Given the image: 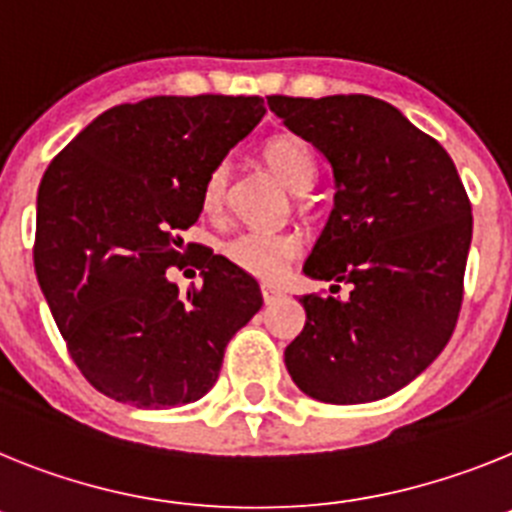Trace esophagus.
<instances>
[{
    "instance_id": "34e87169",
    "label": "esophagus",
    "mask_w": 512,
    "mask_h": 512,
    "mask_svg": "<svg viewBox=\"0 0 512 512\" xmlns=\"http://www.w3.org/2000/svg\"><path fill=\"white\" fill-rule=\"evenodd\" d=\"M278 299H283V291L281 288L275 286H262V301H265V306L275 304Z\"/></svg>"
}]
</instances>
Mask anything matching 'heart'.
I'll use <instances>...</instances> for the list:
<instances>
[{
	"label": "heart",
	"instance_id": "1",
	"mask_svg": "<svg viewBox=\"0 0 512 512\" xmlns=\"http://www.w3.org/2000/svg\"><path fill=\"white\" fill-rule=\"evenodd\" d=\"M262 159L268 164L273 175L293 193H306L317 175L314 157L306 141L296 136H275L262 146ZM231 170L229 164H216L206 177L203 185V211L219 213L229 195ZM299 237L288 231H239L231 239H226L221 252L234 268L244 270L252 278L260 281H278L283 270L299 257Z\"/></svg>",
	"mask_w": 512,
	"mask_h": 512
}]
</instances>
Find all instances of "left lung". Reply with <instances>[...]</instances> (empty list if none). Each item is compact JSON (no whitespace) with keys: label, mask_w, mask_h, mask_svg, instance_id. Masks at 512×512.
Segmentation results:
<instances>
[{"label":"left lung","mask_w":512,"mask_h":512,"mask_svg":"<svg viewBox=\"0 0 512 512\" xmlns=\"http://www.w3.org/2000/svg\"><path fill=\"white\" fill-rule=\"evenodd\" d=\"M268 105L335 175V208L304 273L353 286L348 301L301 296L288 373L319 402L389 397L441 355L459 319L471 203L456 164L376 97L270 95Z\"/></svg>","instance_id":"8db88e82"}]
</instances>
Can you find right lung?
I'll list each match as a JSON object with an SVG mask.
<instances>
[{
    "mask_svg": "<svg viewBox=\"0 0 512 512\" xmlns=\"http://www.w3.org/2000/svg\"><path fill=\"white\" fill-rule=\"evenodd\" d=\"M262 97H149L97 115L38 188L35 275L71 361L115 402L164 410L219 379L234 332L262 306L257 281L182 231L208 172L262 121ZM193 254L204 286L166 278Z\"/></svg>",
    "mask_w": 512,
    "mask_h": 512,
    "instance_id": "right-lung-1",
    "label": "right lung"
}]
</instances>
